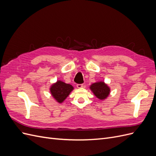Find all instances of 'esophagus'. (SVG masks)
Instances as JSON below:
<instances>
[{
  "label": "esophagus",
  "mask_w": 156,
  "mask_h": 156,
  "mask_svg": "<svg viewBox=\"0 0 156 156\" xmlns=\"http://www.w3.org/2000/svg\"><path fill=\"white\" fill-rule=\"evenodd\" d=\"M77 87L78 88H81L83 87V84H77Z\"/></svg>",
  "instance_id": "1"
}]
</instances>
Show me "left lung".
<instances>
[{"mask_svg":"<svg viewBox=\"0 0 156 156\" xmlns=\"http://www.w3.org/2000/svg\"><path fill=\"white\" fill-rule=\"evenodd\" d=\"M91 91L98 99L101 100H105L110 94V88L103 81L92 84L90 87Z\"/></svg>","mask_w":156,"mask_h":156,"instance_id":"left-lung-1","label":"left lung"}]
</instances>
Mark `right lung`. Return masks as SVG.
I'll list each match as a JSON object with an SVG mask.
<instances>
[{"label": "right lung", "mask_w": 156, "mask_h": 156, "mask_svg": "<svg viewBox=\"0 0 156 156\" xmlns=\"http://www.w3.org/2000/svg\"><path fill=\"white\" fill-rule=\"evenodd\" d=\"M73 90V86L62 81H57L50 87L52 96L58 103H62Z\"/></svg>", "instance_id": "1"}]
</instances>
